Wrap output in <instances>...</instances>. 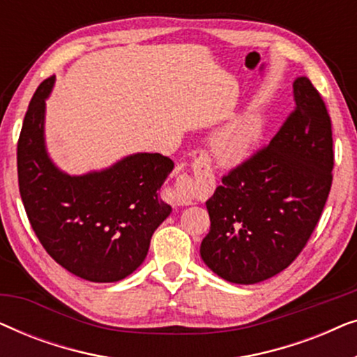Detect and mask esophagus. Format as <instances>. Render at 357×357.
Returning <instances> with one entry per match:
<instances>
[{"label":"esophagus","instance_id":"34e87169","mask_svg":"<svg viewBox=\"0 0 357 357\" xmlns=\"http://www.w3.org/2000/svg\"><path fill=\"white\" fill-rule=\"evenodd\" d=\"M195 172H197L203 180L204 187H213V170L209 167V162L206 158H199L195 160L193 164ZM170 198L177 206H188L197 197V183H195L193 177H190L187 174L177 175V178L174 180L172 187L169 188Z\"/></svg>","mask_w":357,"mask_h":357}]
</instances>
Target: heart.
Wrapping results in <instances>:
<instances>
[{
	"label": "heart",
	"mask_w": 357,
	"mask_h": 357,
	"mask_svg": "<svg viewBox=\"0 0 357 357\" xmlns=\"http://www.w3.org/2000/svg\"><path fill=\"white\" fill-rule=\"evenodd\" d=\"M263 133H265V120L261 115L252 114L241 116L213 136V158L221 167H238L252 158Z\"/></svg>",
	"instance_id": "1"
}]
</instances>
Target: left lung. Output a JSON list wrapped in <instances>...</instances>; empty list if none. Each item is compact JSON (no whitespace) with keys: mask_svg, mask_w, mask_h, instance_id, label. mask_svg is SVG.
I'll use <instances>...</instances> for the list:
<instances>
[{"mask_svg":"<svg viewBox=\"0 0 357 357\" xmlns=\"http://www.w3.org/2000/svg\"><path fill=\"white\" fill-rule=\"evenodd\" d=\"M294 112L270 144L222 177L206 202L199 253L222 280L255 284L286 270L319 222L331 188V120L309 77H297Z\"/></svg>","mask_w":357,"mask_h":357,"instance_id":"1","label":"left lung"}]
</instances>
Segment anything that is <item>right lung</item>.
Wrapping results in <instances>:
<instances>
[{"label":"right lung","mask_w":357,"mask_h":357,"mask_svg":"<svg viewBox=\"0 0 357 357\" xmlns=\"http://www.w3.org/2000/svg\"><path fill=\"white\" fill-rule=\"evenodd\" d=\"M55 76L38 86L17 143L19 192L31 226L58 265L92 282L131 275L148 255L151 237L172 208L159 190L174 162L136 153L110 167L70 175L45 146V100Z\"/></svg>","instance_id":"add662e5"}]
</instances>
